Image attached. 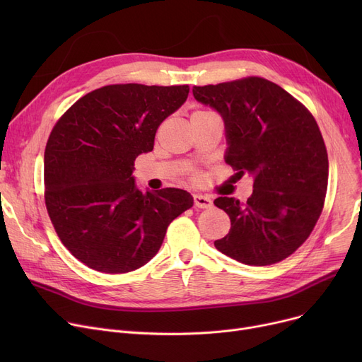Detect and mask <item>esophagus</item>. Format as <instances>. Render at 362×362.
Segmentation results:
<instances>
[{"instance_id":"1","label":"esophagus","mask_w":362,"mask_h":362,"mask_svg":"<svg viewBox=\"0 0 362 362\" xmlns=\"http://www.w3.org/2000/svg\"><path fill=\"white\" fill-rule=\"evenodd\" d=\"M194 204H195L197 208H210V206H213V201L210 198L205 197V195H199V194L194 195Z\"/></svg>"}]
</instances>
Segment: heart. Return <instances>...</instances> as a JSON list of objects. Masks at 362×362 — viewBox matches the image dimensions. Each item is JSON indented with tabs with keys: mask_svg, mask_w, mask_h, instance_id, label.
<instances>
[{
	"mask_svg": "<svg viewBox=\"0 0 362 362\" xmlns=\"http://www.w3.org/2000/svg\"><path fill=\"white\" fill-rule=\"evenodd\" d=\"M198 112H206V111H195L194 114H198ZM192 177H194V179H198V175H194Z\"/></svg>",
	"mask_w": 362,
	"mask_h": 362,
	"instance_id": "b5f03b06",
	"label": "heart"
}]
</instances>
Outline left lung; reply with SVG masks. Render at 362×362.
<instances>
[{"mask_svg": "<svg viewBox=\"0 0 362 362\" xmlns=\"http://www.w3.org/2000/svg\"><path fill=\"white\" fill-rule=\"evenodd\" d=\"M192 92L221 114L229 144L226 163L236 177H254L245 204L227 197L214 201L232 224L216 248L248 265L288 258L311 235L327 192V149L314 116L289 92L258 76L194 86Z\"/></svg>", "mask_w": 362, "mask_h": 362, "instance_id": "1", "label": "left lung"}]
</instances>
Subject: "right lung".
I'll list each match as a JSON object with an SVG mask.
<instances>
[{"label": "right lung", "instance_id": "right-lung-1", "mask_svg": "<svg viewBox=\"0 0 362 362\" xmlns=\"http://www.w3.org/2000/svg\"><path fill=\"white\" fill-rule=\"evenodd\" d=\"M189 86L117 83L76 101L52 127L44 156L45 205L74 258L108 274L154 258L168 224L194 205L176 187L141 192L133 165Z\"/></svg>", "mask_w": 362, "mask_h": 362}]
</instances>
